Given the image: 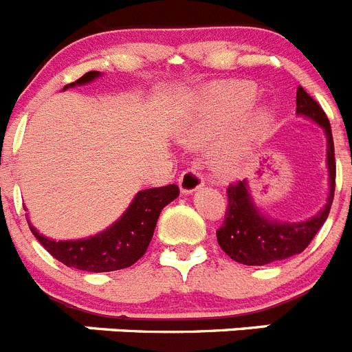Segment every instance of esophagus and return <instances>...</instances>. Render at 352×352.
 I'll return each mask as SVG.
<instances>
[{
	"label": "esophagus",
	"mask_w": 352,
	"mask_h": 352,
	"mask_svg": "<svg viewBox=\"0 0 352 352\" xmlns=\"http://www.w3.org/2000/svg\"><path fill=\"white\" fill-rule=\"evenodd\" d=\"M178 183L183 194H190V192L197 190L199 186L204 185V176L195 167H188L182 173Z\"/></svg>",
	"instance_id": "esophagus-1"
}]
</instances>
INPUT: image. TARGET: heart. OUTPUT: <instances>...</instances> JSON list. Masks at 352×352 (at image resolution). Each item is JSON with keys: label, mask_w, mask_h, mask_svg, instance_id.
Listing matches in <instances>:
<instances>
[{"label": "heart", "mask_w": 352, "mask_h": 352, "mask_svg": "<svg viewBox=\"0 0 352 352\" xmlns=\"http://www.w3.org/2000/svg\"><path fill=\"white\" fill-rule=\"evenodd\" d=\"M256 86L247 80L213 84L204 93L192 123L188 138L206 141L241 118L236 135L220 151V166L226 170H236L243 164L248 144L259 139L268 126V114L261 109H248L256 100Z\"/></svg>", "instance_id": "obj_1"}]
</instances>
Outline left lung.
Returning <instances> with one entry per match:
<instances>
[{
    "instance_id": "obj_1",
    "label": "left lung",
    "mask_w": 352,
    "mask_h": 352,
    "mask_svg": "<svg viewBox=\"0 0 352 352\" xmlns=\"http://www.w3.org/2000/svg\"><path fill=\"white\" fill-rule=\"evenodd\" d=\"M296 113L310 118L324 129L328 138L329 195L328 204L307 222H272L257 211L248 194L247 182H232L227 186V210L217 231L219 245L236 263L247 266H264L275 261L301 254L309 247L328 219L335 194V146L331 126L324 111L301 86L296 91Z\"/></svg>"
}]
</instances>
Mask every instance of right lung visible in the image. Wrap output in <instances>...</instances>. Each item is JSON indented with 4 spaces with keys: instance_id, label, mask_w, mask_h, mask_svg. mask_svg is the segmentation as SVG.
I'll use <instances>...</instances> for the list:
<instances>
[{
    "instance_id": "add662e5",
    "label": "right lung",
    "mask_w": 352,
    "mask_h": 352,
    "mask_svg": "<svg viewBox=\"0 0 352 352\" xmlns=\"http://www.w3.org/2000/svg\"><path fill=\"white\" fill-rule=\"evenodd\" d=\"M98 76H100L98 72H88L68 86L86 84ZM178 195V185H166L139 192L118 222H114L100 234L88 239L54 241L38 234L31 226L30 229L40 245L65 266L93 273L116 272V270L129 268L144 256L149 241L153 238L160 211L173 203Z\"/></svg>"
}]
</instances>
